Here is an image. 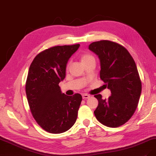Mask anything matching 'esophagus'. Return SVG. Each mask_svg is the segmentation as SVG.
<instances>
[{
    "label": "esophagus",
    "instance_id": "esophagus-1",
    "mask_svg": "<svg viewBox=\"0 0 156 156\" xmlns=\"http://www.w3.org/2000/svg\"><path fill=\"white\" fill-rule=\"evenodd\" d=\"M82 98H83V99H87V98H90V96L87 94H83Z\"/></svg>",
    "mask_w": 156,
    "mask_h": 156
}]
</instances>
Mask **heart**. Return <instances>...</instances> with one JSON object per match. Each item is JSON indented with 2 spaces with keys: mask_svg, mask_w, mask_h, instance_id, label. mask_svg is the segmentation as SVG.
Masks as SVG:
<instances>
[{
  "mask_svg": "<svg viewBox=\"0 0 156 156\" xmlns=\"http://www.w3.org/2000/svg\"><path fill=\"white\" fill-rule=\"evenodd\" d=\"M92 59H94V57L92 55H89V54H83L81 57V60H82V63L86 62H87V61H89L90 60H92ZM69 62H68L67 64V66H66L67 69L69 68Z\"/></svg>",
  "mask_w": 156,
  "mask_h": 156,
  "instance_id": "obj_1",
  "label": "heart"
}]
</instances>
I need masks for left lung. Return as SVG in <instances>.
I'll use <instances>...</instances> for the list:
<instances>
[{
	"label": "left lung",
	"mask_w": 156,
	"mask_h": 156,
	"mask_svg": "<svg viewBox=\"0 0 156 156\" xmlns=\"http://www.w3.org/2000/svg\"><path fill=\"white\" fill-rule=\"evenodd\" d=\"M89 49L98 56L100 78L112 94L105 100L94 96L98 100L94 115L101 124L118 127L131 118L140 100L141 82L136 63L127 49L110 40L93 42Z\"/></svg>",
	"instance_id": "8db88e82"
}]
</instances>
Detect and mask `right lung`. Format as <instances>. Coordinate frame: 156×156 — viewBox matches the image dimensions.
<instances>
[{
    "label": "right lung",
    "mask_w": 156,
    "mask_h": 156,
    "mask_svg": "<svg viewBox=\"0 0 156 156\" xmlns=\"http://www.w3.org/2000/svg\"><path fill=\"white\" fill-rule=\"evenodd\" d=\"M80 44L58 45L38 54L29 69L26 93L30 111L45 131L60 134L70 129L77 119L82 97L62 93L59 83L66 77L69 59Z\"/></svg>",
    "instance_id": "obj_1"
}]
</instances>
